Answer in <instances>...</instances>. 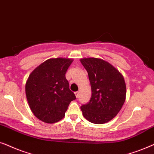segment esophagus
<instances>
[{
  "label": "esophagus",
  "mask_w": 154,
  "mask_h": 154,
  "mask_svg": "<svg viewBox=\"0 0 154 154\" xmlns=\"http://www.w3.org/2000/svg\"><path fill=\"white\" fill-rule=\"evenodd\" d=\"M75 94L76 97L78 98L79 97V91H76V92H75Z\"/></svg>",
  "instance_id": "34e87169"
}]
</instances>
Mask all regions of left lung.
<instances>
[{
  "label": "left lung",
  "mask_w": 154,
  "mask_h": 154,
  "mask_svg": "<svg viewBox=\"0 0 154 154\" xmlns=\"http://www.w3.org/2000/svg\"><path fill=\"white\" fill-rule=\"evenodd\" d=\"M91 87V97L81 106L82 115L94 124L109 122L120 112L126 98L123 76L111 64L96 58H82Z\"/></svg>",
  "instance_id": "obj_1"
}]
</instances>
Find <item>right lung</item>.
<instances>
[{"instance_id":"1","label":"right lung","mask_w":154,"mask_h":154,"mask_svg":"<svg viewBox=\"0 0 154 154\" xmlns=\"http://www.w3.org/2000/svg\"><path fill=\"white\" fill-rule=\"evenodd\" d=\"M70 58H51L36 67L29 76L25 92L29 106L38 119L55 123L65 116L69 104L76 99L69 89L65 73Z\"/></svg>"}]
</instances>
